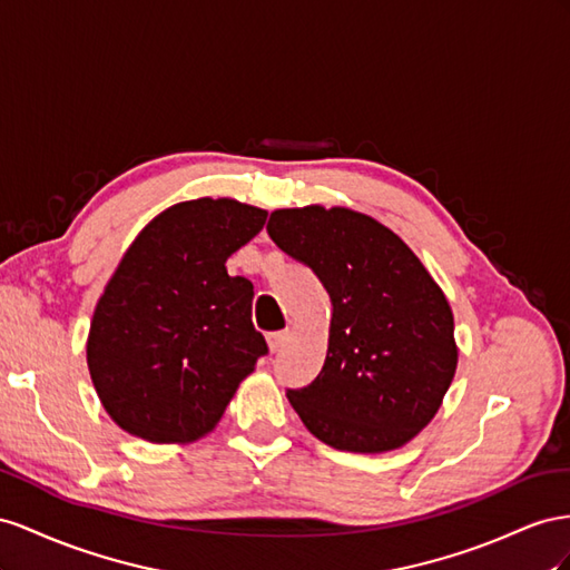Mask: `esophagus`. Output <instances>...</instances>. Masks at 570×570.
<instances>
[{"label": "esophagus", "mask_w": 570, "mask_h": 570, "mask_svg": "<svg viewBox=\"0 0 570 570\" xmlns=\"http://www.w3.org/2000/svg\"><path fill=\"white\" fill-rule=\"evenodd\" d=\"M286 338H288V332H269V334H267L269 351H272V353L279 351V348L286 344Z\"/></svg>", "instance_id": "esophagus-1"}]
</instances>
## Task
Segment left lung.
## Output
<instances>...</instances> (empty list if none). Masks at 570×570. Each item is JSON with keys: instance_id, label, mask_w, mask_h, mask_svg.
<instances>
[{"instance_id": "left-lung-1", "label": "left lung", "mask_w": 570, "mask_h": 570, "mask_svg": "<svg viewBox=\"0 0 570 570\" xmlns=\"http://www.w3.org/2000/svg\"><path fill=\"white\" fill-rule=\"evenodd\" d=\"M267 234L317 274L334 305L320 375L286 389L303 425L338 451L411 442L459 363L442 288L394 232L346 207L276 209Z\"/></svg>"}]
</instances>
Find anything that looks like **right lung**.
I'll return each mask as SVG.
<instances>
[{"label":"right lung","mask_w":570,"mask_h":570,"mask_svg":"<svg viewBox=\"0 0 570 570\" xmlns=\"http://www.w3.org/2000/svg\"><path fill=\"white\" fill-rule=\"evenodd\" d=\"M267 213L229 198L178 203L126 250L97 301L88 370L105 411L155 444L213 430L267 341L253 327V284L226 257Z\"/></svg>","instance_id":"add662e5"}]
</instances>
